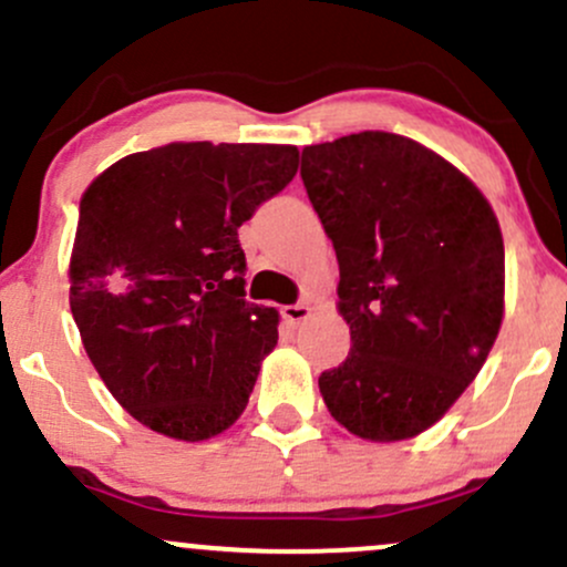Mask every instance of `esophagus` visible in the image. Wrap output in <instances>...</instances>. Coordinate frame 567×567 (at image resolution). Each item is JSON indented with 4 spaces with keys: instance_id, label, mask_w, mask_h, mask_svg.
Here are the masks:
<instances>
[{
    "instance_id": "1",
    "label": "esophagus",
    "mask_w": 567,
    "mask_h": 567,
    "mask_svg": "<svg viewBox=\"0 0 567 567\" xmlns=\"http://www.w3.org/2000/svg\"><path fill=\"white\" fill-rule=\"evenodd\" d=\"M311 317V306L309 303H290L282 306V320L290 324V328H298V324L306 322Z\"/></svg>"
}]
</instances>
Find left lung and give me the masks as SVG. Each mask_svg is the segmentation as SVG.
<instances>
[{"mask_svg":"<svg viewBox=\"0 0 567 567\" xmlns=\"http://www.w3.org/2000/svg\"><path fill=\"white\" fill-rule=\"evenodd\" d=\"M301 178L333 239L351 349L320 375L330 415L368 442L434 426L485 365L504 320V237L485 194L405 135L306 146Z\"/></svg>","mask_w":567,"mask_h":567,"instance_id":"obj_1","label":"left lung"}]
</instances>
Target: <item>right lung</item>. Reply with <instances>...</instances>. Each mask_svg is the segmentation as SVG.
<instances>
[{
	"label": "right lung",
	"instance_id": "add662e5",
	"mask_svg": "<svg viewBox=\"0 0 567 567\" xmlns=\"http://www.w3.org/2000/svg\"><path fill=\"white\" fill-rule=\"evenodd\" d=\"M296 171L285 143L175 141L84 188L71 315L101 381L152 432L202 442L243 415L279 315L245 301L237 229Z\"/></svg>",
	"mask_w": 567,
	"mask_h": 567
}]
</instances>
